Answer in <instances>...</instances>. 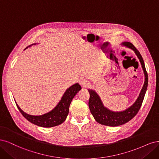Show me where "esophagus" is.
Listing matches in <instances>:
<instances>
[{"label":"esophagus","instance_id":"1","mask_svg":"<svg viewBox=\"0 0 159 159\" xmlns=\"http://www.w3.org/2000/svg\"><path fill=\"white\" fill-rule=\"evenodd\" d=\"M79 84L83 88H88L90 85L88 80H86L85 79H81L79 80Z\"/></svg>","mask_w":159,"mask_h":159}]
</instances>
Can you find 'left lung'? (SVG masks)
<instances>
[{
    "label": "left lung",
    "instance_id": "1",
    "mask_svg": "<svg viewBox=\"0 0 159 159\" xmlns=\"http://www.w3.org/2000/svg\"><path fill=\"white\" fill-rule=\"evenodd\" d=\"M121 45L134 51L138 59H139L143 73L145 75V82L140 94L134 103L126 110L121 111H114L107 108L104 106L100 97L94 90H88L90 94L89 106L92 115L93 116L94 118L97 122L102 125L107 126L116 127L121 125L134 118L141 106L148 86V75L145 69L144 61H143L139 52L130 42H122Z\"/></svg>",
    "mask_w": 159,
    "mask_h": 159
}]
</instances>
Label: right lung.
<instances>
[{"label":"right lung","instance_id":"obj_1","mask_svg":"<svg viewBox=\"0 0 159 159\" xmlns=\"http://www.w3.org/2000/svg\"><path fill=\"white\" fill-rule=\"evenodd\" d=\"M35 44L36 43L32 44L29 45L28 47H31L32 45ZM28 47L25 49H27ZM81 89V86L79 83H76L70 86L69 88L66 90L65 93L63 95L57 105L52 110L41 116H32L26 114L20 108L16 101L15 102H16L18 108L21 112L22 116L30 122L40 127H52L59 125L65 121L69 114L70 102L75 96L78 93V92H79Z\"/></svg>","mask_w":159,"mask_h":159}]
</instances>
